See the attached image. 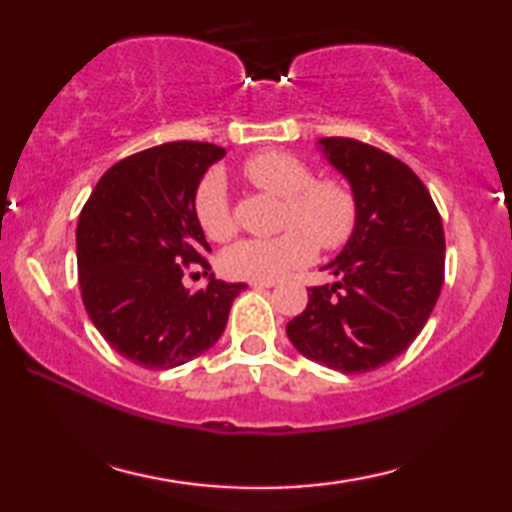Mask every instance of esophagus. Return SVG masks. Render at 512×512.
Instances as JSON below:
<instances>
[{"label":"esophagus","instance_id":"1","mask_svg":"<svg viewBox=\"0 0 512 512\" xmlns=\"http://www.w3.org/2000/svg\"><path fill=\"white\" fill-rule=\"evenodd\" d=\"M250 287H255V289H271V287H275V282L273 280H268V282H250Z\"/></svg>","mask_w":512,"mask_h":512}]
</instances>
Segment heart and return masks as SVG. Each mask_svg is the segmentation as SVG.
<instances>
[{
    "label": "heart",
    "mask_w": 512,
    "mask_h": 512,
    "mask_svg": "<svg viewBox=\"0 0 512 512\" xmlns=\"http://www.w3.org/2000/svg\"><path fill=\"white\" fill-rule=\"evenodd\" d=\"M250 185L282 198V228L277 237L241 239L223 250L225 275L250 282H268L305 266L316 255V244L327 250L343 246L357 225L352 189L336 178L314 180L307 162L282 151H264L241 164ZM194 216L212 241L235 232L228 189L219 173H207L196 187Z\"/></svg>",
    "instance_id": "1"
}]
</instances>
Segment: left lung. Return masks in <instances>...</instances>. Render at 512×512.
<instances>
[{
	"label": "left lung",
	"instance_id": "8db88e82",
	"mask_svg": "<svg viewBox=\"0 0 512 512\" xmlns=\"http://www.w3.org/2000/svg\"><path fill=\"white\" fill-rule=\"evenodd\" d=\"M348 180L357 225L339 257L323 266L334 284L311 287L287 336L307 359L370 372L409 348L445 280V232L429 189L402 160L350 137L318 140Z\"/></svg>",
	"mask_w": 512,
	"mask_h": 512
}]
</instances>
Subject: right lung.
I'll use <instances>...</instances> for the list:
<instances>
[{
    "mask_svg": "<svg viewBox=\"0 0 512 512\" xmlns=\"http://www.w3.org/2000/svg\"><path fill=\"white\" fill-rule=\"evenodd\" d=\"M225 149L169 142L140 151L103 173L76 225V259L85 311L121 357L169 370L210 350L223 334L244 282L210 273L189 291V264L210 271V244L194 216V194Z\"/></svg>",
    "mask_w": 512,
    "mask_h": 512,
    "instance_id": "right-lung-1",
    "label": "right lung"
}]
</instances>
